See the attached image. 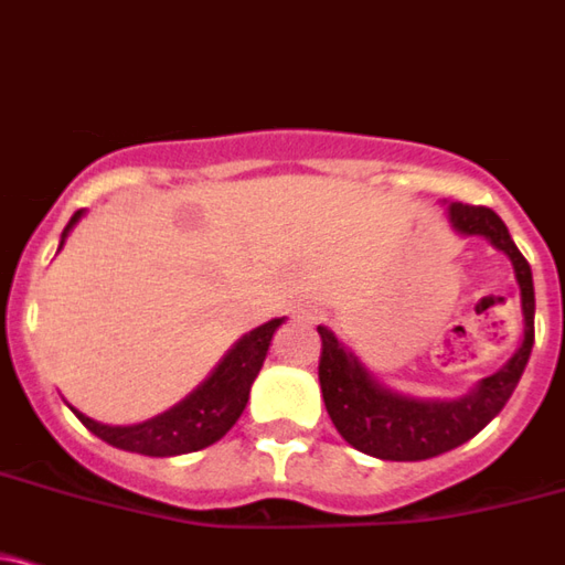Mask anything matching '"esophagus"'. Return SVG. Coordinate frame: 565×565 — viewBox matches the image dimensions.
Listing matches in <instances>:
<instances>
[{"label": "esophagus", "instance_id": "1", "mask_svg": "<svg viewBox=\"0 0 565 565\" xmlns=\"http://www.w3.org/2000/svg\"><path fill=\"white\" fill-rule=\"evenodd\" d=\"M308 319H317V313H308Z\"/></svg>", "mask_w": 565, "mask_h": 565}]
</instances>
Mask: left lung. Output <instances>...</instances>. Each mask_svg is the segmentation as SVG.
<instances>
[{
	"instance_id": "left-lung-1",
	"label": "left lung",
	"mask_w": 565,
	"mask_h": 565,
	"mask_svg": "<svg viewBox=\"0 0 565 565\" xmlns=\"http://www.w3.org/2000/svg\"><path fill=\"white\" fill-rule=\"evenodd\" d=\"M449 222L460 235H482L514 265L520 284L525 338L514 358L498 373L482 379L457 401H414L379 384L362 362L349 352L328 328H317L322 338L319 384L335 430L360 452L382 460H427L460 447L507 406L518 387L533 349V298L531 265L514 246L507 224L492 207L452 203Z\"/></svg>"
}]
</instances>
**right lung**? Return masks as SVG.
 <instances>
[{"label": "right lung", "mask_w": 565, "mask_h": 565, "mask_svg": "<svg viewBox=\"0 0 565 565\" xmlns=\"http://www.w3.org/2000/svg\"><path fill=\"white\" fill-rule=\"evenodd\" d=\"M78 211L70 224L64 227L62 243L67 237L73 224L81 218ZM58 243V248H62ZM284 319H270L263 328L252 330L243 335L227 352V358L216 365V371L200 384L186 401H181L170 412L159 414V417L148 419V423L129 425V427H110L103 423H94L86 414L75 412L94 436L108 441L110 447L127 449V452H138L148 457H170V455H186L198 452V449L211 447L213 441L224 436L237 423L248 403V390H252L254 379H257L259 367H263L270 338Z\"/></svg>", "instance_id": "1"}]
</instances>
